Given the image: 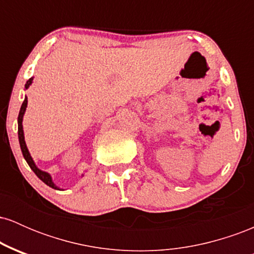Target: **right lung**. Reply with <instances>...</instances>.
I'll return each mask as SVG.
<instances>
[{"label":"right lung","instance_id":"right-lung-1","mask_svg":"<svg viewBox=\"0 0 254 254\" xmlns=\"http://www.w3.org/2000/svg\"><path fill=\"white\" fill-rule=\"evenodd\" d=\"M32 83V78L27 81L25 84V88H28L30 87V84ZM26 106H27V98H25L24 103L21 105V109H20V112H19V117H17V133H19V142H20V148H21V151H22V155H24L25 160L27 161L28 166L31 167V170L36 173V176L39 178L40 180H42L43 183H45L46 185L50 186L52 189H58L56 185H55L54 183H52V179L50 177V174L46 173V172H43L40 171L39 168H37V166L34 165L33 160H32V157L30 155V153H28V149L27 147H26V143H25V137H24V130H22V117H24V113L26 111Z\"/></svg>","mask_w":254,"mask_h":254}]
</instances>
